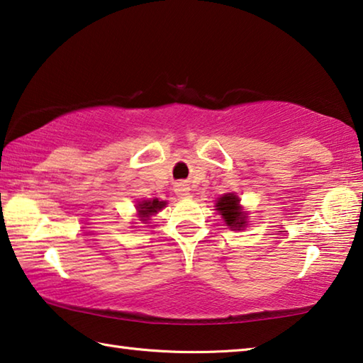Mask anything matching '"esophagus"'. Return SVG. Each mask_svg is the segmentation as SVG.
Here are the masks:
<instances>
[{
    "label": "esophagus",
    "instance_id": "1",
    "mask_svg": "<svg viewBox=\"0 0 363 363\" xmlns=\"http://www.w3.org/2000/svg\"><path fill=\"white\" fill-rule=\"evenodd\" d=\"M174 187H176V189H174L176 194L181 195V196H182V195H187V192H189V184H187V182H177Z\"/></svg>",
    "mask_w": 363,
    "mask_h": 363
}]
</instances>
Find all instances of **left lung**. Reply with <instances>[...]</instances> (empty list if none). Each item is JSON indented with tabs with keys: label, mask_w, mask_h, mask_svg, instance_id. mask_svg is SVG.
Segmentation results:
<instances>
[{
	"label": "left lung",
	"mask_w": 363,
	"mask_h": 363,
	"mask_svg": "<svg viewBox=\"0 0 363 363\" xmlns=\"http://www.w3.org/2000/svg\"><path fill=\"white\" fill-rule=\"evenodd\" d=\"M216 210L232 230H243V227L247 225L248 216L242 210L240 200L235 194H224L220 196L216 203Z\"/></svg>",
	"instance_id": "left-lung-1"
}]
</instances>
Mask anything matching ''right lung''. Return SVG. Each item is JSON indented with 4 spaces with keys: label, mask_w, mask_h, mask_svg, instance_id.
Instances as JSON below:
<instances>
[{
    "label": "right lung",
    "mask_w": 363,
    "mask_h": 363,
    "mask_svg": "<svg viewBox=\"0 0 363 363\" xmlns=\"http://www.w3.org/2000/svg\"><path fill=\"white\" fill-rule=\"evenodd\" d=\"M164 205H167V201H160L158 199L139 201V203H138V214H139L140 220L147 223L149 218L153 216V214H157L160 210H162V208H164Z\"/></svg>",
    "instance_id": "right-lung-1"
}]
</instances>
